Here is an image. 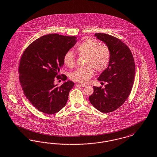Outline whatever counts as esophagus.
Masks as SVG:
<instances>
[{
	"label": "esophagus",
	"mask_w": 157,
	"mask_h": 157,
	"mask_svg": "<svg viewBox=\"0 0 157 157\" xmlns=\"http://www.w3.org/2000/svg\"><path fill=\"white\" fill-rule=\"evenodd\" d=\"M76 85L78 86H80V87H85L86 86V85L81 84V83H78V84H76Z\"/></svg>",
	"instance_id": "34e87169"
}]
</instances>
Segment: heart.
I'll list each match as a JSON object with an SVG mask.
<instances>
[{
	"instance_id": "obj_1",
	"label": "heart",
	"mask_w": 157,
	"mask_h": 157,
	"mask_svg": "<svg viewBox=\"0 0 157 157\" xmlns=\"http://www.w3.org/2000/svg\"><path fill=\"white\" fill-rule=\"evenodd\" d=\"M76 51L79 56L86 57L85 68H79L72 72L70 78L74 81L86 83L94 74V69L101 72L108 68L111 59V51L105 44L101 45L99 41L92 38H85L78 44ZM63 61L69 68L75 65V56L71 51L66 52Z\"/></svg>"
}]
</instances>
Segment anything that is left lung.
Returning <instances> with one entry per match:
<instances>
[{
    "mask_svg": "<svg viewBox=\"0 0 157 157\" xmlns=\"http://www.w3.org/2000/svg\"><path fill=\"white\" fill-rule=\"evenodd\" d=\"M94 36L107 45L111 51L110 63L98 80L106 82L105 88L94 87L89 97L91 104L102 113L116 110L130 94L135 76V63L129 48L120 40L104 33Z\"/></svg>",
    "mask_w": 157,
    "mask_h": 157,
    "instance_id": "obj_1",
    "label": "left lung"
}]
</instances>
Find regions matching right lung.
<instances>
[{"label":"right lung","mask_w":157,"mask_h":157,"mask_svg":"<svg viewBox=\"0 0 157 157\" xmlns=\"http://www.w3.org/2000/svg\"><path fill=\"white\" fill-rule=\"evenodd\" d=\"M75 36L58 34L45 35L30 44L24 51L19 64V79L27 99L39 111L53 114L65 106L69 91L74 86L71 81L60 86L55 79L60 76L63 56L77 42Z\"/></svg>","instance_id":"right-lung-1"}]
</instances>
